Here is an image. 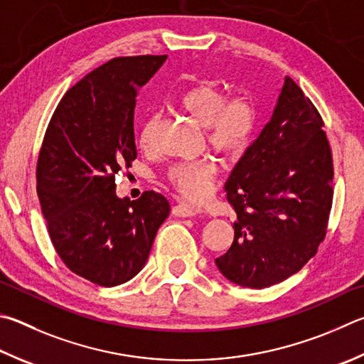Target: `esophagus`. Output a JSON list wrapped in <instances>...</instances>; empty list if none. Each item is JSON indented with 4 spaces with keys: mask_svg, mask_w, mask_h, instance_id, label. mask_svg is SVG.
Returning <instances> with one entry per match:
<instances>
[{
    "mask_svg": "<svg viewBox=\"0 0 364 364\" xmlns=\"http://www.w3.org/2000/svg\"><path fill=\"white\" fill-rule=\"evenodd\" d=\"M171 213H173L175 216H180V218H191V216H196L197 213H199V210L189 203H178L173 208H171Z\"/></svg>",
    "mask_w": 364,
    "mask_h": 364,
    "instance_id": "1",
    "label": "esophagus"
}]
</instances>
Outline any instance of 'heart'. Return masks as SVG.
<instances>
[{
  "label": "heart",
  "mask_w": 364,
  "mask_h": 364,
  "mask_svg": "<svg viewBox=\"0 0 364 364\" xmlns=\"http://www.w3.org/2000/svg\"><path fill=\"white\" fill-rule=\"evenodd\" d=\"M178 107L202 127L210 146L228 157L242 156L253 140L257 109L247 95L228 98L224 90L211 82L193 85L178 97ZM157 116L144 119L138 141L143 148H151L157 129ZM218 165L211 159L181 162L168 170V181L181 196L194 202L207 200L213 193Z\"/></svg>",
  "instance_id": "b5f03b06"
}]
</instances>
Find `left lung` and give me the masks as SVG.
<instances>
[{
	"label": "left lung",
	"instance_id": "obj_1",
	"mask_svg": "<svg viewBox=\"0 0 364 364\" xmlns=\"http://www.w3.org/2000/svg\"><path fill=\"white\" fill-rule=\"evenodd\" d=\"M323 119L291 77L270 121L230 171L234 242L215 262L229 282L267 288L299 272L325 239L333 157Z\"/></svg>",
	"mask_w": 364,
	"mask_h": 364
}]
</instances>
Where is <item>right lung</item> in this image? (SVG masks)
I'll return each mask as SVG.
<instances>
[{"label": "right lung", "instance_id": "1", "mask_svg": "<svg viewBox=\"0 0 364 364\" xmlns=\"http://www.w3.org/2000/svg\"><path fill=\"white\" fill-rule=\"evenodd\" d=\"M167 55L117 57L63 95L46 130L36 191L49 235L71 272L95 285L129 282L148 261L168 200L117 197L116 173L136 159V95Z\"/></svg>", "mask_w": 364, "mask_h": 364}]
</instances>
